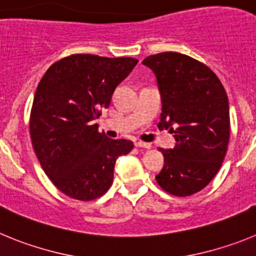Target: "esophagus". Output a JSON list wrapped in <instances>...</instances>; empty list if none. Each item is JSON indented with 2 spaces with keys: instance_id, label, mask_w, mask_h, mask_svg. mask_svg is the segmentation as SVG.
Instances as JSON below:
<instances>
[{
  "instance_id": "1",
  "label": "esophagus",
  "mask_w": 256,
  "mask_h": 256,
  "mask_svg": "<svg viewBox=\"0 0 256 256\" xmlns=\"http://www.w3.org/2000/svg\"><path fill=\"white\" fill-rule=\"evenodd\" d=\"M134 146L136 148H151L150 144H146V142H142V141H136Z\"/></svg>"
}]
</instances>
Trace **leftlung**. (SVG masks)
I'll return each mask as SVG.
<instances>
[{
    "instance_id": "left-lung-1",
    "label": "left lung",
    "mask_w": 256,
    "mask_h": 256,
    "mask_svg": "<svg viewBox=\"0 0 256 256\" xmlns=\"http://www.w3.org/2000/svg\"><path fill=\"white\" fill-rule=\"evenodd\" d=\"M156 76L162 97L160 130H169L176 146L160 151L164 166L156 180L174 196L206 187L224 160L230 141V105L218 76L200 61L178 52H162L142 61Z\"/></svg>"
}]
</instances>
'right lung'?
Wrapping results in <instances>:
<instances>
[{
	"label": "right lung",
	"instance_id": "add662e5",
	"mask_svg": "<svg viewBox=\"0 0 256 256\" xmlns=\"http://www.w3.org/2000/svg\"><path fill=\"white\" fill-rule=\"evenodd\" d=\"M133 58L72 55L40 79L30 112V138L40 166L62 194L80 201L110 188L115 162L133 142L108 138L94 119L137 65Z\"/></svg>",
	"mask_w": 256,
	"mask_h": 256
}]
</instances>
